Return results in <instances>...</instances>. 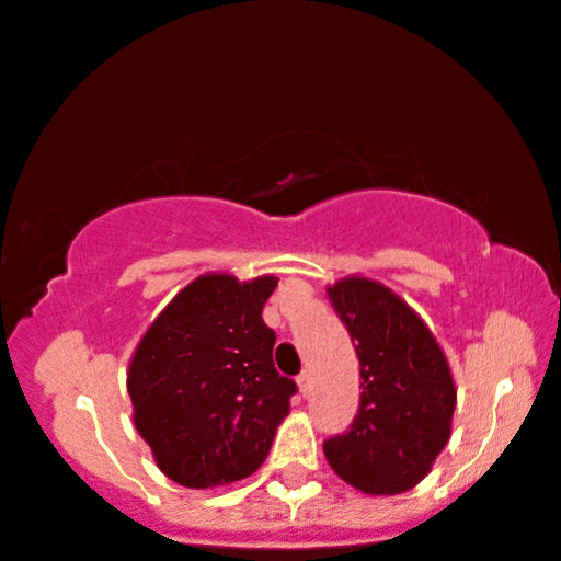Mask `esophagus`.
Here are the masks:
<instances>
[{"instance_id":"esophagus-1","label":"esophagus","mask_w":561,"mask_h":561,"mask_svg":"<svg viewBox=\"0 0 561 561\" xmlns=\"http://www.w3.org/2000/svg\"><path fill=\"white\" fill-rule=\"evenodd\" d=\"M297 386H300L302 396L310 393V388H313V378H310V370H302L300 378H297Z\"/></svg>"}]
</instances>
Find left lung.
Instances as JSON below:
<instances>
[{"instance_id":"8db88e82","label":"left lung","mask_w":561,"mask_h":561,"mask_svg":"<svg viewBox=\"0 0 561 561\" xmlns=\"http://www.w3.org/2000/svg\"><path fill=\"white\" fill-rule=\"evenodd\" d=\"M325 293L350 331L363 378L357 416L344 435L325 439V460L359 492L401 494L427 477L450 439V365L427 323L380 282L344 276Z\"/></svg>"}]
</instances>
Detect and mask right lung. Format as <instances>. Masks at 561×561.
<instances>
[{
	"label": "right lung",
	"instance_id": "1",
	"mask_svg": "<svg viewBox=\"0 0 561 561\" xmlns=\"http://www.w3.org/2000/svg\"><path fill=\"white\" fill-rule=\"evenodd\" d=\"M276 282L196 276L134 352V427L175 484L209 489L251 477L289 414L297 386L276 373V333L261 318Z\"/></svg>",
	"mask_w": 561,
	"mask_h": 561
}]
</instances>
